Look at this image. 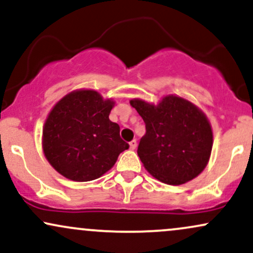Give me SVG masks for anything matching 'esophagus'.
I'll return each mask as SVG.
<instances>
[{
  "mask_svg": "<svg viewBox=\"0 0 253 253\" xmlns=\"http://www.w3.org/2000/svg\"><path fill=\"white\" fill-rule=\"evenodd\" d=\"M129 147H130V149H131V150L136 149V147H137V142H136V139H132V141L130 142Z\"/></svg>",
  "mask_w": 253,
  "mask_h": 253,
  "instance_id": "34e87169",
  "label": "esophagus"
}]
</instances>
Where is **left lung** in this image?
Masks as SVG:
<instances>
[{
    "mask_svg": "<svg viewBox=\"0 0 253 253\" xmlns=\"http://www.w3.org/2000/svg\"><path fill=\"white\" fill-rule=\"evenodd\" d=\"M130 104L145 123L137 154L148 173L173 186L203 173L213 147L212 126L203 110L176 94H167L157 104L141 98Z\"/></svg>",
    "mask_w": 253,
    "mask_h": 253,
    "instance_id": "obj_1",
    "label": "left lung"
}]
</instances>
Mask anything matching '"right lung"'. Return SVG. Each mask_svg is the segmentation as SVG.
<instances>
[{
  "mask_svg": "<svg viewBox=\"0 0 253 253\" xmlns=\"http://www.w3.org/2000/svg\"><path fill=\"white\" fill-rule=\"evenodd\" d=\"M115 106L91 88L74 90L54 104L44 121L42 151L49 165L68 180H96L129 148L120 126L110 121Z\"/></svg>",
  "mask_w": 253,
  "mask_h": 253,
  "instance_id": "1",
  "label": "right lung"
}]
</instances>
